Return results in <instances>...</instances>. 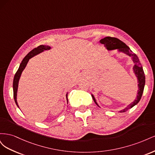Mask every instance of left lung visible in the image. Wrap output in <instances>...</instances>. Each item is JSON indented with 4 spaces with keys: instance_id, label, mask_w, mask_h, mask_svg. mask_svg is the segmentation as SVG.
I'll use <instances>...</instances> for the list:
<instances>
[{
    "instance_id": "1",
    "label": "left lung",
    "mask_w": 155,
    "mask_h": 155,
    "mask_svg": "<svg viewBox=\"0 0 155 155\" xmlns=\"http://www.w3.org/2000/svg\"><path fill=\"white\" fill-rule=\"evenodd\" d=\"M100 43L101 44H104L107 48V50H112L118 49L119 51H122L123 53L125 54L132 58L133 62L134 63V66L133 67L134 72L136 75V76L138 78V95L136 99L133 103H131L130 105H129L125 109L120 110V112H124L127 110L130 109V108L133 107L134 105H137L138 103L140 101V99H141L142 94L143 92L145 83V74L143 72V68L142 67V64L140 62V60L138 58V56L136 55L134 53H133L132 51L130 50L128 46H127L124 42L120 41V39L116 38V37H106L105 38L102 39L100 40ZM92 97L93 98V100L94 101L95 104L97 105V102L95 100L94 97L92 94Z\"/></svg>"
}]
</instances>
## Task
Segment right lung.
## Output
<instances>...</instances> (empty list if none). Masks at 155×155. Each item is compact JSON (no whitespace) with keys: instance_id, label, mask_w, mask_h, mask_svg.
Segmentation results:
<instances>
[{"instance_id":"obj_1","label":"right lung","mask_w":155,"mask_h":155,"mask_svg":"<svg viewBox=\"0 0 155 155\" xmlns=\"http://www.w3.org/2000/svg\"><path fill=\"white\" fill-rule=\"evenodd\" d=\"M51 48L49 46H45V45H40L38 47L35 48L34 49H33L31 51H30V52L28 54L25 58L23 59L21 63L20 64V66L18 69L17 70V72L15 74V76H14L13 78V97H14V100H15V104L18 107V105L17 104V89H18V81H19V79L21 78V74L26 66V64L28 62V61L30 58H31L34 56L40 54L42 51H43L44 50H50ZM68 94H67V99L68 101Z\"/></svg>"}]
</instances>
